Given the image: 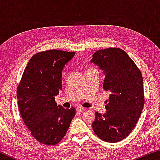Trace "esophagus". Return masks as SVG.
Segmentation results:
<instances>
[{"mask_svg":"<svg viewBox=\"0 0 160 160\" xmlns=\"http://www.w3.org/2000/svg\"><path fill=\"white\" fill-rule=\"evenodd\" d=\"M77 111L78 112H83V111H85L86 109L85 108H84V107H80V106H79V107H77Z\"/></svg>","mask_w":160,"mask_h":160,"instance_id":"34e87169","label":"esophagus"}]
</instances>
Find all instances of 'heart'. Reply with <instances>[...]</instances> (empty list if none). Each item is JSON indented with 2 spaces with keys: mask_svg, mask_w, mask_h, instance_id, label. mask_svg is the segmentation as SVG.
Returning a JSON list of instances; mask_svg holds the SVG:
<instances>
[{
  "mask_svg": "<svg viewBox=\"0 0 160 160\" xmlns=\"http://www.w3.org/2000/svg\"><path fill=\"white\" fill-rule=\"evenodd\" d=\"M90 69H94V68H90ZM89 70H90V69H89Z\"/></svg>",
  "mask_w": 160,
  "mask_h": 160,
  "instance_id": "heart-1",
  "label": "heart"
}]
</instances>
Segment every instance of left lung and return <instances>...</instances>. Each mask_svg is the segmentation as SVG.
<instances>
[{"instance_id": "obj_1", "label": "left lung", "mask_w": 160, "mask_h": 160, "mask_svg": "<svg viewBox=\"0 0 160 160\" xmlns=\"http://www.w3.org/2000/svg\"><path fill=\"white\" fill-rule=\"evenodd\" d=\"M91 62L104 70L103 88L110 93L105 106L107 112L103 115L95 113L92 128L102 140L119 142L133 130L144 106L141 72L126 52L119 48L97 51Z\"/></svg>"}]
</instances>
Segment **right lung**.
Instances as JSON below:
<instances>
[{"label":"right lung","mask_w":160,"mask_h":160,"mask_svg":"<svg viewBox=\"0 0 160 160\" xmlns=\"http://www.w3.org/2000/svg\"><path fill=\"white\" fill-rule=\"evenodd\" d=\"M75 52L57 49L35 53L29 61L17 88L22 118L38 142L54 145L63 139L75 109L57 105L62 90V70Z\"/></svg>","instance_id":"right-lung-1"}]
</instances>
